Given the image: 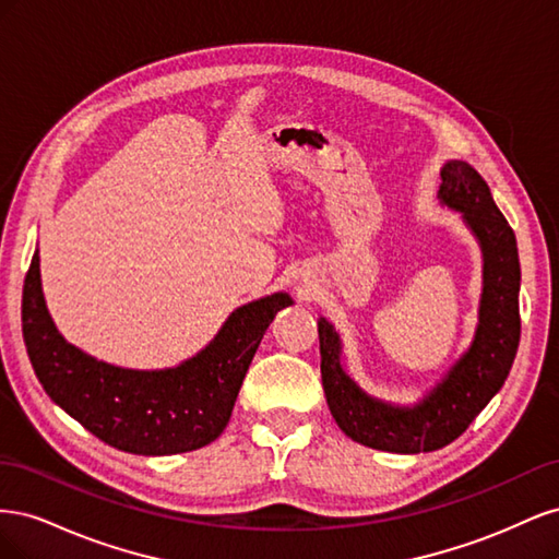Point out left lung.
<instances>
[{"label":"left lung","instance_id":"left-lung-1","mask_svg":"<svg viewBox=\"0 0 559 559\" xmlns=\"http://www.w3.org/2000/svg\"><path fill=\"white\" fill-rule=\"evenodd\" d=\"M438 202L460 212L483 253V294L471 345L415 403L399 405L366 394L343 364L341 333L319 317L321 384L337 427L366 448L417 454L460 438L503 386L520 343V259L515 233L485 179L464 160L441 167Z\"/></svg>","mask_w":559,"mask_h":559}]
</instances>
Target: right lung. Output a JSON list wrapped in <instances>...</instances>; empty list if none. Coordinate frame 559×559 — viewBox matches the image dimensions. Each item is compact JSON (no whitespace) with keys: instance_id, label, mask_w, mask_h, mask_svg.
<instances>
[{"instance_id":"obj_1","label":"right lung","mask_w":559,"mask_h":559,"mask_svg":"<svg viewBox=\"0 0 559 559\" xmlns=\"http://www.w3.org/2000/svg\"><path fill=\"white\" fill-rule=\"evenodd\" d=\"M289 306L294 298L284 292L240 306L205 347L173 368L114 366L58 331L46 308L37 249L23 286V337L44 392L67 415L116 450L163 456L222 436L263 333Z\"/></svg>"}]
</instances>
